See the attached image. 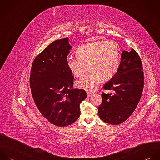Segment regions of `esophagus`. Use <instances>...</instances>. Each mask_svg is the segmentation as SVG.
<instances>
[{
    "mask_svg": "<svg viewBox=\"0 0 160 160\" xmlns=\"http://www.w3.org/2000/svg\"><path fill=\"white\" fill-rule=\"evenodd\" d=\"M87 94H88V97H91L93 93H92V92H88Z\"/></svg>",
    "mask_w": 160,
    "mask_h": 160,
    "instance_id": "1",
    "label": "esophagus"
}]
</instances>
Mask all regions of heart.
Returning <instances> with one entry per match:
<instances>
[{"instance_id":"1","label":"heart","mask_w":160,"mask_h":160,"mask_svg":"<svg viewBox=\"0 0 160 160\" xmlns=\"http://www.w3.org/2000/svg\"><path fill=\"white\" fill-rule=\"evenodd\" d=\"M77 58L68 57V68L76 77H80L88 69L91 72L79 79L78 88L95 91L101 79L107 81L116 72L121 59V50L114 41H101L80 46L76 51Z\"/></svg>"}]
</instances>
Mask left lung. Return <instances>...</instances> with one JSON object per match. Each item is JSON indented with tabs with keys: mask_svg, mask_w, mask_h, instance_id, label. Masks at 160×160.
<instances>
[{
	"mask_svg": "<svg viewBox=\"0 0 160 160\" xmlns=\"http://www.w3.org/2000/svg\"><path fill=\"white\" fill-rule=\"evenodd\" d=\"M121 62L114 76L103 88L114 93H102V102L98 107V116L104 122L119 124L134 112L143 89L144 77L141 59L137 52L123 50Z\"/></svg>",
	"mask_w": 160,
	"mask_h": 160,
	"instance_id": "8db88e82",
	"label": "left lung"
}]
</instances>
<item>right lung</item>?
I'll list each match as a JSON object with an SVG mask.
<instances>
[{
  "instance_id": "right-lung-1",
  "label": "right lung",
  "mask_w": 160,
  "mask_h": 160,
  "mask_svg": "<svg viewBox=\"0 0 160 160\" xmlns=\"http://www.w3.org/2000/svg\"><path fill=\"white\" fill-rule=\"evenodd\" d=\"M72 47L68 38L56 40L34 60L29 82L34 102L52 124L65 127L80 116V103L86 98L84 89H72L74 76L67 64Z\"/></svg>"
}]
</instances>
